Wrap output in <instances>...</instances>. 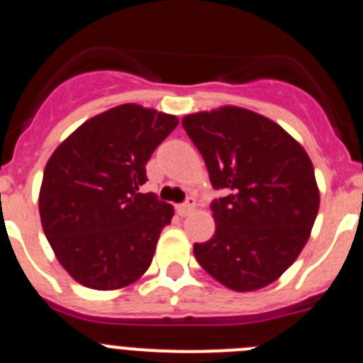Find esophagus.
<instances>
[{"label":"esophagus","mask_w":363,"mask_h":363,"mask_svg":"<svg viewBox=\"0 0 363 363\" xmlns=\"http://www.w3.org/2000/svg\"><path fill=\"white\" fill-rule=\"evenodd\" d=\"M194 205H196L194 198H189V200L185 201V203L176 205V213H178L179 216H187L189 213H192V209H194Z\"/></svg>","instance_id":"obj_1"}]
</instances>
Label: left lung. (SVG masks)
<instances>
[{"label":"left lung","mask_w":363,"mask_h":363,"mask_svg":"<svg viewBox=\"0 0 363 363\" xmlns=\"http://www.w3.org/2000/svg\"><path fill=\"white\" fill-rule=\"evenodd\" d=\"M182 125L225 192L211 203L213 238L194 243L198 264L233 291L262 289L309 240L320 207L311 158L280 125L242 107L189 114Z\"/></svg>","instance_id":"1"}]
</instances>
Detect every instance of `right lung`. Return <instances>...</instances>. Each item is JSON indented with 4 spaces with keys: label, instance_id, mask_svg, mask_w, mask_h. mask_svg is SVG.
<instances>
[{
    "label": "right lung",
    "instance_id": "obj_1",
    "mask_svg": "<svg viewBox=\"0 0 363 363\" xmlns=\"http://www.w3.org/2000/svg\"><path fill=\"white\" fill-rule=\"evenodd\" d=\"M176 125L172 114L118 105L79 125L52 152L41 182V225L78 284L121 289L149 269L174 209L138 191L154 149Z\"/></svg>",
    "mask_w": 363,
    "mask_h": 363
}]
</instances>
